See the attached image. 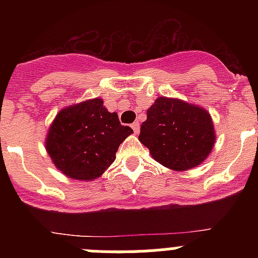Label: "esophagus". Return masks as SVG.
<instances>
[{"mask_svg": "<svg viewBox=\"0 0 258 258\" xmlns=\"http://www.w3.org/2000/svg\"><path fill=\"white\" fill-rule=\"evenodd\" d=\"M132 127H133V132L136 134H138L140 133V122H133V124H132Z\"/></svg>", "mask_w": 258, "mask_h": 258, "instance_id": "esophagus-1", "label": "esophagus"}]
</instances>
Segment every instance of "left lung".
<instances>
[{
  "label": "left lung",
  "mask_w": 258,
  "mask_h": 258,
  "mask_svg": "<svg viewBox=\"0 0 258 258\" xmlns=\"http://www.w3.org/2000/svg\"><path fill=\"white\" fill-rule=\"evenodd\" d=\"M141 143L157 163L173 170H187L206 160L216 136L204 108L179 99L157 98L141 125Z\"/></svg>",
  "instance_id": "obj_1"
}]
</instances>
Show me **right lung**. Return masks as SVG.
Returning <instances> with one entry per match:
<instances>
[{
    "mask_svg": "<svg viewBox=\"0 0 258 258\" xmlns=\"http://www.w3.org/2000/svg\"><path fill=\"white\" fill-rule=\"evenodd\" d=\"M132 133L95 98L61 109L47 133L46 150L63 174L93 181L115 161L118 146Z\"/></svg>",
    "mask_w": 258,
    "mask_h": 258,
    "instance_id": "add662e5",
    "label": "right lung"
}]
</instances>
